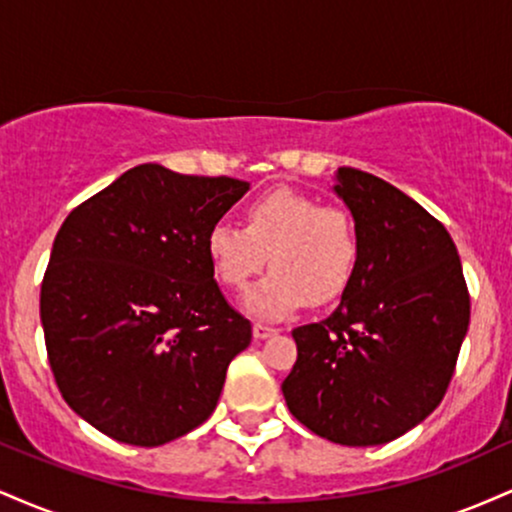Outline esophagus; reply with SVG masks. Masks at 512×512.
Listing matches in <instances>:
<instances>
[{"label":"esophagus","instance_id":"esophagus-1","mask_svg":"<svg viewBox=\"0 0 512 512\" xmlns=\"http://www.w3.org/2000/svg\"><path fill=\"white\" fill-rule=\"evenodd\" d=\"M276 332H279V330H276V327H272V325H262V322H257V325L252 327V334H255V339L274 337Z\"/></svg>","mask_w":512,"mask_h":512}]
</instances>
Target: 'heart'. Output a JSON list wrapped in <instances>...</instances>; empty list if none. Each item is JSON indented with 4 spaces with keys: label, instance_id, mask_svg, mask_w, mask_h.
<instances>
[{
    "label": "heart",
    "instance_id": "obj_1",
    "mask_svg": "<svg viewBox=\"0 0 512 512\" xmlns=\"http://www.w3.org/2000/svg\"><path fill=\"white\" fill-rule=\"evenodd\" d=\"M358 231L342 207L315 197L274 190L245 209V228L219 221L207 233V257L216 279L233 291L272 264L245 298L252 315L281 320L308 298L325 305L339 298L358 267Z\"/></svg>",
    "mask_w": 512,
    "mask_h": 512
}]
</instances>
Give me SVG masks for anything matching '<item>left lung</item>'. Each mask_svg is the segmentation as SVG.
I'll return each mask as SVG.
<instances>
[{
	"instance_id": "left-lung-1",
	"label": "left lung",
	"mask_w": 512,
	"mask_h": 512,
	"mask_svg": "<svg viewBox=\"0 0 512 512\" xmlns=\"http://www.w3.org/2000/svg\"><path fill=\"white\" fill-rule=\"evenodd\" d=\"M334 192L358 231V267L330 317L293 330L281 383L305 428L349 448L419 426L445 397L469 327V293L450 233L390 182L339 168Z\"/></svg>"
}]
</instances>
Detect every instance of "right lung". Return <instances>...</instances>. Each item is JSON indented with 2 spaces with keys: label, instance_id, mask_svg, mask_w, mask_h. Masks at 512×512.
<instances>
[{
  "label": "right lung",
  "instance_id": "add662e5",
  "mask_svg": "<svg viewBox=\"0 0 512 512\" xmlns=\"http://www.w3.org/2000/svg\"><path fill=\"white\" fill-rule=\"evenodd\" d=\"M248 190L144 163L64 219L40 322L64 402L105 436L156 448L216 409L252 325L216 284L207 233Z\"/></svg>",
  "mask_w": 512,
  "mask_h": 512
}]
</instances>
